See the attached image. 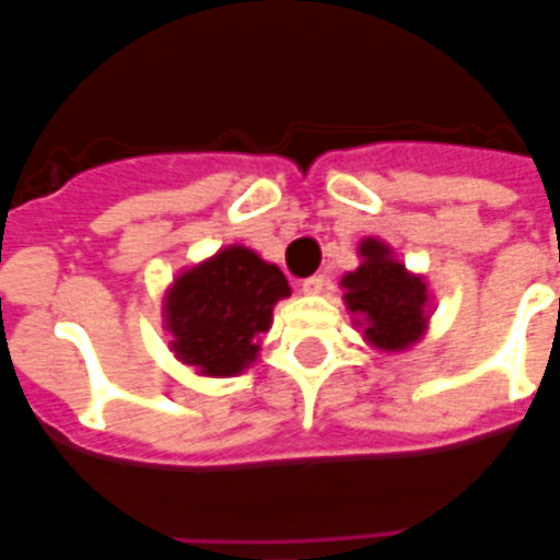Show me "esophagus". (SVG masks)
Wrapping results in <instances>:
<instances>
[{"mask_svg":"<svg viewBox=\"0 0 560 560\" xmlns=\"http://www.w3.org/2000/svg\"><path fill=\"white\" fill-rule=\"evenodd\" d=\"M300 288H303V293H320L327 288V279H324V276H312V279H305Z\"/></svg>","mask_w":560,"mask_h":560,"instance_id":"1","label":"esophagus"}]
</instances>
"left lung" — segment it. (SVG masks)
<instances>
[{
  "mask_svg": "<svg viewBox=\"0 0 560 560\" xmlns=\"http://www.w3.org/2000/svg\"><path fill=\"white\" fill-rule=\"evenodd\" d=\"M363 264L341 279L345 305L363 324V339L377 351L399 353L422 339L429 327V291L422 276L405 269L387 243L369 236L360 243Z\"/></svg>",
  "mask_w": 560,
  "mask_h": 560,
  "instance_id": "obj_1",
  "label": "left lung"
}]
</instances>
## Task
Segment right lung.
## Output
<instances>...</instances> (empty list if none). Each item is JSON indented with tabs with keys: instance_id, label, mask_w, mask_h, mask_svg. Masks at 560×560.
I'll return each mask as SVG.
<instances>
[{
	"instance_id": "right-lung-1",
	"label": "right lung",
	"mask_w": 560,
	"mask_h": 560,
	"mask_svg": "<svg viewBox=\"0 0 560 560\" xmlns=\"http://www.w3.org/2000/svg\"><path fill=\"white\" fill-rule=\"evenodd\" d=\"M291 296L288 279L245 245H228L176 276L164 293L171 351L197 375L231 377L257 360L272 308Z\"/></svg>"
}]
</instances>
